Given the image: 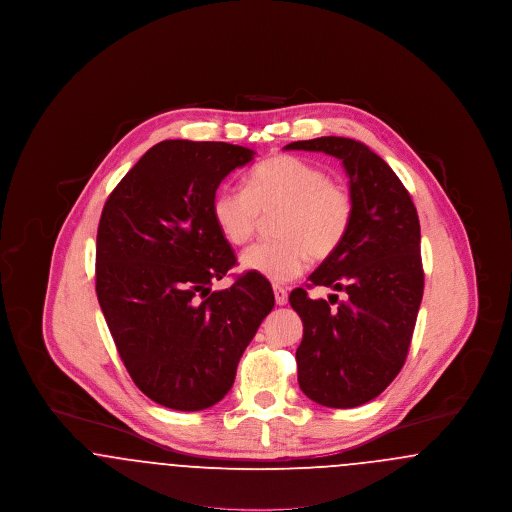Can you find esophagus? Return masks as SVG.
I'll list each match as a JSON object with an SVG mask.
<instances>
[{
  "mask_svg": "<svg viewBox=\"0 0 512 512\" xmlns=\"http://www.w3.org/2000/svg\"><path fill=\"white\" fill-rule=\"evenodd\" d=\"M274 299H276V305H286L288 303V292L280 286H274Z\"/></svg>",
  "mask_w": 512,
  "mask_h": 512,
  "instance_id": "obj_1",
  "label": "esophagus"
}]
</instances>
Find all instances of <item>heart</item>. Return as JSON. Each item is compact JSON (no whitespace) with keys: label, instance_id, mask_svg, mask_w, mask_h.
Instances as JSON below:
<instances>
[{"label":"heart","instance_id":"1","mask_svg":"<svg viewBox=\"0 0 512 512\" xmlns=\"http://www.w3.org/2000/svg\"><path fill=\"white\" fill-rule=\"evenodd\" d=\"M280 213L274 232L278 242L251 245L240 265L268 282L297 278L313 257L326 261L340 249L355 217L351 192L330 180L315 163L295 155H274L245 176V190L220 188L211 215L222 238L244 245L261 217Z\"/></svg>","mask_w":512,"mask_h":512}]
</instances>
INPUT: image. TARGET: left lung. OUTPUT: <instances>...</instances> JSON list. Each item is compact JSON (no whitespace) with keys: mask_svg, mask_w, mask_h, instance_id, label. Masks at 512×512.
I'll use <instances>...</instances> for the list:
<instances>
[{"mask_svg":"<svg viewBox=\"0 0 512 512\" xmlns=\"http://www.w3.org/2000/svg\"><path fill=\"white\" fill-rule=\"evenodd\" d=\"M286 149L332 155L349 176L351 230L307 284L345 297L313 299L295 288L290 303L303 320L295 351L299 388L324 407H359L390 386L411 347L424 292L416 207L390 165L361 142L322 136Z\"/></svg>","mask_w":512,"mask_h":512,"instance_id":"8db88e82","label":"left lung"}]
</instances>
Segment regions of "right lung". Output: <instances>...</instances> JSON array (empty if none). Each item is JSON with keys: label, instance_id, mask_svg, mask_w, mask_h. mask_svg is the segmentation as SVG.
<instances>
[{"label": "right lung", "instance_id": "1", "mask_svg": "<svg viewBox=\"0 0 512 512\" xmlns=\"http://www.w3.org/2000/svg\"><path fill=\"white\" fill-rule=\"evenodd\" d=\"M253 155L226 142L165 140L126 172L99 219V307L134 384L174 411L219 403L274 307L272 286L253 272L211 290L236 265L211 201Z\"/></svg>", "mask_w": 512, "mask_h": 512}]
</instances>
